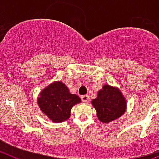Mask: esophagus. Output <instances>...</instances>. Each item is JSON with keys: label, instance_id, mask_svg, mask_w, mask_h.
<instances>
[{"label": "esophagus", "instance_id": "esophagus-1", "mask_svg": "<svg viewBox=\"0 0 159 159\" xmlns=\"http://www.w3.org/2000/svg\"><path fill=\"white\" fill-rule=\"evenodd\" d=\"M81 100H82L83 102L87 103L89 101V97L88 95H83L81 96Z\"/></svg>", "mask_w": 159, "mask_h": 159}]
</instances>
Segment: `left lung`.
Instances as JSON below:
<instances>
[{
	"instance_id": "1",
	"label": "left lung",
	"mask_w": 159,
	"mask_h": 159,
	"mask_svg": "<svg viewBox=\"0 0 159 159\" xmlns=\"http://www.w3.org/2000/svg\"><path fill=\"white\" fill-rule=\"evenodd\" d=\"M91 104L97 111L98 120L104 124L120 118L127 109V101L120 89L108 84L103 85Z\"/></svg>"
}]
</instances>
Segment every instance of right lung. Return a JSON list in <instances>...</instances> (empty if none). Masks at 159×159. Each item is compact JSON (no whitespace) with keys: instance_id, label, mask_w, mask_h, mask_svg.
Instances as JSON below:
<instances>
[{"instance_id":"1","label":"right lung","mask_w":159,"mask_h":159,"mask_svg":"<svg viewBox=\"0 0 159 159\" xmlns=\"http://www.w3.org/2000/svg\"><path fill=\"white\" fill-rule=\"evenodd\" d=\"M81 102L76 94L70 93L61 81L51 83L39 93L37 104L43 113L54 123H61L70 117L71 108Z\"/></svg>"}]
</instances>
